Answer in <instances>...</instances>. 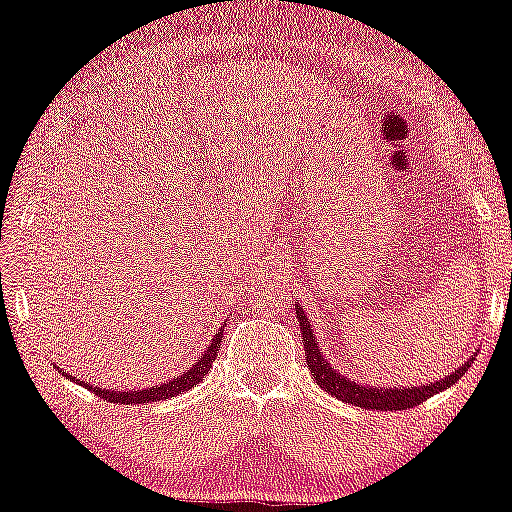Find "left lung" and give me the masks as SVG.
<instances>
[{
    "mask_svg": "<svg viewBox=\"0 0 512 512\" xmlns=\"http://www.w3.org/2000/svg\"><path fill=\"white\" fill-rule=\"evenodd\" d=\"M295 315H298L300 331H303V346L307 353V367H310L312 377L326 393L343 400V403H353L357 408L365 410H408L415 408V405L424 403L427 398L436 396V393L448 389V386L458 384V379L470 369L472 357L465 362L463 367H458L455 372L448 374L439 381H429L424 386H403V389H381V386H367L360 384V381H353L343 377L338 369L331 367L329 357L322 353V346L317 343L315 329H312L310 319H307L303 305H295Z\"/></svg>",
    "mask_w": 512,
    "mask_h": 512,
    "instance_id": "left-lung-1",
    "label": "left lung"
}]
</instances>
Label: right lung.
<instances>
[{
    "instance_id": "obj_1",
    "label": "right lung",
    "mask_w": 512,
    "mask_h": 512,
    "mask_svg": "<svg viewBox=\"0 0 512 512\" xmlns=\"http://www.w3.org/2000/svg\"><path fill=\"white\" fill-rule=\"evenodd\" d=\"M221 338H224V329H219L217 334H214L212 343H209L205 353L200 355V360L193 362V367H188L186 372L178 374V377L164 381V384H157V386H147V389H100V386H95V389H90L97 393V396H102L104 400H109V403H123V405H143V403H157V400H166V398H174L178 393L183 391H190L195 384H200L202 379H205V374L209 372V367H212L214 357H217V350L221 346ZM64 377H69L76 381V384H83L88 386L85 381H80L78 377H73V374L64 372V369L57 367Z\"/></svg>"
}]
</instances>
